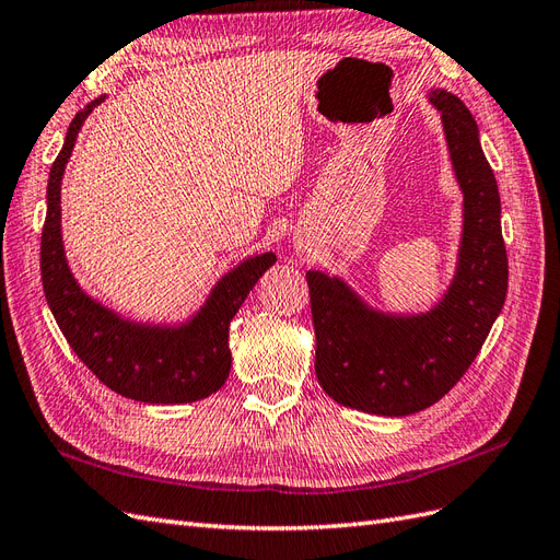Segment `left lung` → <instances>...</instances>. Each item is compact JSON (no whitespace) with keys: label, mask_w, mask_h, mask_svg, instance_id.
I'll return each mask as SVG.
<instances>
[{"label":"left lung","mask_w":560,"mask_h":560,"mask_svg":"<svg viewBox=\"0 0 560 560\" xmlns=\"http://www.w3.org/2000/svg\"><path fill=\"white\" fill-rule=\"evenodd\" d=\"M429 103L441 113L464 195L457 273L443 299L419 315L382 313L341 278L306 273L317 382L339 405L382 417L427 410L462 380L502 313L509 287L500 190L476 119L445 89L429 92Z\"/></svg>","instance_id":"8db88e82"}]
</instances>
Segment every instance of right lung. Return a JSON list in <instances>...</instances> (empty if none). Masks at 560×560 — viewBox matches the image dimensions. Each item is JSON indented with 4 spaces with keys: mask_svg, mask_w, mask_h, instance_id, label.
Here are the masks:
<instances>
[{
    "mask_svg": "<svg viewBox=\"0 0 560 560\" xmlns=\"http://www.w3.org/2000/svg\"><path fill=\"white\" fill-rule=\"evenodd\" d=\"M103 98L92 101L74 115L66 143L51 164L39 254L44 296L70 349L119 396L150 405L202 400L229 380L231 320L252 287L276 264V254H256L235 266L217 282L205 306L188 323L174 327L125 320L84 294L66 261L60 235V180L84 119Z\"/></svg>",
    "mask_w": 560,
    "mask_h": 560,
    "instance_id": "add662e5",
    "label": "right lung"
}]
</instances>
